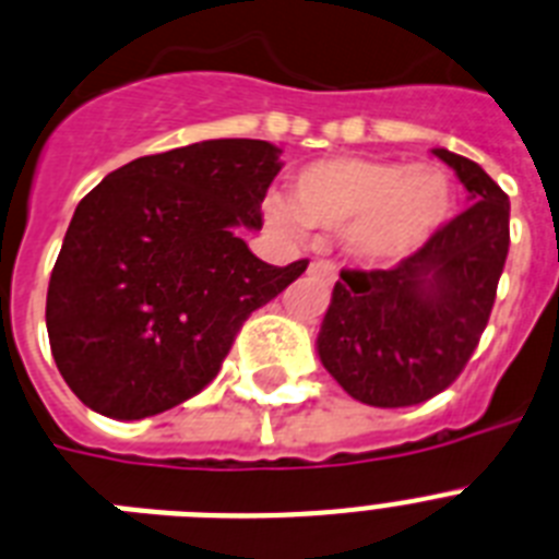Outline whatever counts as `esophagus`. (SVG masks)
I'll return each mask as SVG.
<instances>
[{
	"label": "esophagus",
	"mask_w": 559,
	"mask_h": 559,
	"mask_svg": "<svg viewBox=\"0 0 559 559\" xmlns=\"http://www.w3.org/2000/svg\"><path fill=\"white\" fill-rule=\"evenodd\" d=\"M308 274L317 276V280H322V283H333V280H336V265H333L331 260H317V262H311Z\"/></svg>",
	"instance_id": "1"
}]
</instances>
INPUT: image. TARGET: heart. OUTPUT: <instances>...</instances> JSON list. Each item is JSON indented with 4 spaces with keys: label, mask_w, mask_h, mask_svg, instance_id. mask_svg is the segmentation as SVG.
Listing matches in <instances>:
<instances>
[{
    "label": "heart",
    "mask_w": 559,
    "mask_h": 559,
    "mask_svg": "<svg viewBox=\"0 0 559 559\" xmlns=\"http://www.w3.org/2000/svg\"><path fill=\"white\" fill-rule=\"evenodd\" d=\"M450 183L427 164L399 166L373 157L313 160L290 180V212L302 226L342 228L347 246L367 262H384L421 246L450 214ZM280 226H294L274 212Z\"/></svg>",
    "instance_id": "heart-1"
}]
</instances>
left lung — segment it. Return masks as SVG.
Returning <instances> with one entry per match:
<instances>
[{
	"label": "left lung",
	"instance_id": "1",
	"mask_svg": "<svg viewBox=\"0 0 559 559\" xmlns=\"http://www.w3.org/2000/svg\"><path fill=\"white\" fill-rule=\"evenodd\" d=\"M432 152L472 206L393 269L342 271L317 338L328 373L370 407H413L450 388L478 347L507 265V192L469 157Z\"/></svg>",
	"mask_w": 559,
	"mask_h": 559
}]
</instances>
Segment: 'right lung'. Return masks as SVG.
Segmentation results:
<instances>
[{
	"label": "right lung",
	"instance_id": "add662e5",
	"mask_svg": "<svg viewBox=\"0 0 559 559\" xmlns=\"http://www.w3.org/2000/svg\"><path fill=\"white\" fill-rule=\"evenodd\" d=\"M269 141L217 138L138 157L75 206L47 285V336L67 388L118 421L198 395L257 308L305 269L248 251L283 169Z\"/></svg>",
	"mask_w": 559,
	"mask_h": 559
}]
</instances>
